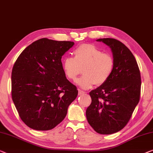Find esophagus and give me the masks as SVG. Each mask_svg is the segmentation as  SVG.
I'll use <instances>...</instances> for the list:
<instances>
[{"mask_svg": "<svg viewBox=\"0 0 153 153\" xmlns=\"http://www.w3.org/2000/svg\"><path fill=\"white\" fill-rule=\"evenodd\" d=\"M78 94H79V95H83V94H85V92L84 91H82V90H79Z\"/></svg>", "mask_w": 153, "mask_h": 153, "instance_id": "obj_1", "label": "esophagus"}]
</instances>
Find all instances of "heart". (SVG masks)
I'll return each mask as SVG.
<instances>
[{
  "mask_svg": "<svg viewBox=\"0 0 153 153\" xmlns=\"http://www.w3.org/2000/svg\"><path fill=\"white\" fill-rule=\"evenodd\" d=\"M74 58L66 57L63 61L65 76L75 81L81 73L83 75L76 83L82 89H89L94 84L103 85L110 79L114 68V59L111 54L90 44H83L74 52Z\"/></svg>",
  "mask_w": 153,
  "mask_h": 153,
  "instance_id": "obj_1",
  "label": "heart"
}]
</instances>
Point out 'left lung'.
Returning a JSON list of instances; mask_svg holds the SVG:
<instances>
[{
	"instance_id": "8db88e82",
	"label": "left lung",
	"mask_w": 153,
	"mask_h": 153,
	"mask_svg": "<svg viewBox=\"0 0 153 153\" xmlns=\"http://www.w3.org/2000/svg\"><path fill=\"white\" fill-rule=\"evenodd\" d=\"M109 46L114 59L110 79L92 90V103L86 110L89 124L97 132L110 134L123 129L138 104L141 75L134 55L124 44L114 39H99Z\"/></svg>"
}]
</instances>
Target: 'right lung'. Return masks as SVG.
I'll use <instances>...</instances> for the list:
<instances>
[{"instance_id":"obj_1","label":"right lung","mask_w":153,"mask_h":153,"mask_svg":"<svg viewBox=\"0 0 153 153\" xmlns=\"http://www.w3.org/2000/svg\"><path fill=\"white\" fill-rule=\"evenodd\" d=\"M72 41L41 39L18 57L12 72V97L21 120L36 130H49L59 124L78 90L66 79L62 56Z\"/></svg>"}]
</instances>
